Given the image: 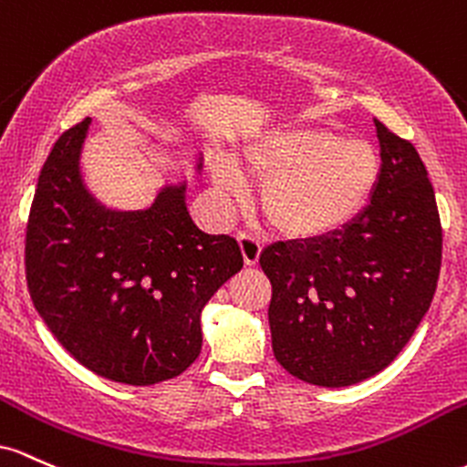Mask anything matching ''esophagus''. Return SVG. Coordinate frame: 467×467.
Listing matches in <instances>:
<instances>
[{"label":"esophagus","mask_w":467,"mask_h":467,"mask_svg":"<svg viewBox=\"0 0 467 467\" xmlns=\"http://www.w3.org/2000/svg\"><path fill=\"white\" fill-rule=\"evenodd\" d=\"M238 243H240V251H243L244 265H249V266L258 265L260 251H262V243H260L258 235L249 234V232H243V234L238 235Z\"/></svg>","instance_id":"1"}]
</instances>
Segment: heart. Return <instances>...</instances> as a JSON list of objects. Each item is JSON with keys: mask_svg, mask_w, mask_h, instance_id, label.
I'll list each match as a JSON object with an SVG mask.
<instances>
[{"mask_svg": "<svg viewBox=\"0 0 467 467\" xmlns=\"http://www.w3.org/2000/svg\"><path fill=\"white\" fill-rule=\"evenodd\" d=\"M244 165L262 178V209L280 234L319 238L347 227L366 207L381 161L368 140L344 139L322 125H297L260 136L244 148ZM223 190L240 193L247 176L232 159L213 163Z\"/></svg>", "mask_w": 467, "mask_h": 467, "instance_id": "obj_1", "label": "heart"}]
</instances>
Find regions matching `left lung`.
Segmentation results:
<instances>
[{"mask_svg":"<svg viewBox=\"0 0 467 467\" xmlns=\"http://www.w3.org/2000/svg\"><path fill=\"white\" fill-rule=\"evenodd\" d=\"M381 171L358 218L260 254L274 355L293 377L342 389L384 370L431 308L441 220L415 145L375 120Z\"/></svg>","mask_w":467,"mask_h":467,"instance_id":"left-lung-1","label":"left lung"}]
</instances>
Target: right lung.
Returning <instances> with one entry per match:
<instances>
[{
	"label": "right lung",
	"instance_id": "right-lung-1",
	"mask_svg": "<svg viewBox=\"0 0 467 467\" xmlns=\"http://www.w3.org/2000/svg\"><path fill=\"white\" fill-rule=\"evenodd\" d=\"M90 123L66 130L41 170L26 280L46 327L78 364L119 384L151 386L201 355L202 308L243 269V254L232 235L196 227L187 182L165 185L148 209L101 205L78 170Z\"/></svg>",
	"mask_w": 467,
	"mask_h": 467
}]
</instances>
